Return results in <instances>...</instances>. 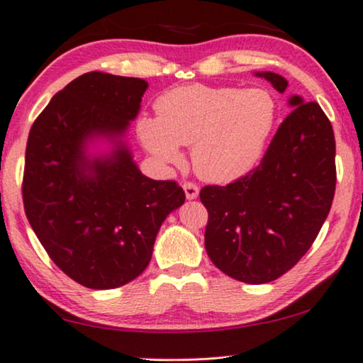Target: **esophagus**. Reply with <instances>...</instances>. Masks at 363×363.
<instances>
[{"label": "esophagus", "mask_w": 363, "mask_h": 363, "mask_svg": "<svg viewBox=\"0 0 363 363\" xmlns=\"http://www.w3.org/2000/svg\"><path fill=\"white\" fill-rule=\"evenodd\" d=\"M182 189H184V192H186V197H187L189 200L197 199V196H199V186H197V184H194V182H184V184H182Z\"/></svg>", "instance_id": "obj_1"}]
</instances>
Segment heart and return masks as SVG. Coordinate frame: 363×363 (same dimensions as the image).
Listing matches in <instances>:
<instances>
[{"label":"heart","mask_w":363,"mask_h":363,"mask_svg":"<svg viewBox=\"0 0 363 363\" xmlns=\"http://www.w3.org/2000/svg\"><path fill=\"white\" fill-rule=\"evenodd\" d=\"M158 117L137 123L140 142L156 161L179 164L181 145H192V164L210 182H231L262 158L279 117L274 94L264 88L187 84L156 101Z\"/></svg>","instance_id":"1"}]
</instances>
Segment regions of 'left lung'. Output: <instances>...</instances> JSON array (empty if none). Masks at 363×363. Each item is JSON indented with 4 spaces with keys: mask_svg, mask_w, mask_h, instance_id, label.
Instances as JSON below:
<instances>
[{
    "mask_svg": "<svg viewBox=\"0 0 363 363\" xmlns=\"http://www.w3.org/2000/svg\"><path fill=\"white\" fill-rule=\"evenodd\" d=\"M279 93L286 79L256 73ZM256 169L228 186H205V250L230 277L267 284L295 266L315 242L336 191V142L318 102L300 96Z\"/></svg>",
    "mask_w": 363,
    "mask_h": 363,
    "instance_id": "1",
    "label": "left lung"
}]
</instances>
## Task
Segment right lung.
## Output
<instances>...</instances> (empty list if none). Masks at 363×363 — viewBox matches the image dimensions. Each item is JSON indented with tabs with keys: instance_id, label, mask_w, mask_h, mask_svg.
<instances>
[{
	"instance_id": "right-lung-1",
	"label": "right lung",
	"mask_w": 363,
	"mask_h": 363,
	"mask_svg": "<svg viewBox=\"0 0 363 363\" xmlns=\"http://www.w3.org/2000/svg\"><path fill=\"white\" fill-rule=\"evenodd\" d=\"M147 88L140 78L81 74L52 97L27 138V220L57 267L88 289L137 279L161 223L186 200L176 181L142 174L122 140ZM96 138L110 140L111 154L85 153Z\"/></svg>"
}]
</instances>
